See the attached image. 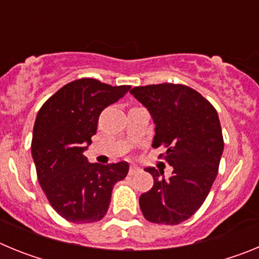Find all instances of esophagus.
Returning <instances> with one entry per match:
<instances>
[{"label": "esophagus", "mask_w": 259, "mask_h": 259, "mask_svg": "<svg viewBox=\"0 0 259 259\" xmlns=\"http://www.w3.org/2000/svg\"><path fill=\"white\" fill-rule=\"evenodd\" d=\"M139 171H140V168H139V167L137 166H131L130 167V175H135V174L136 172H139Z\"/></svg>", "instance_id": "34e87169"}]
</instances>
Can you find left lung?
<instances>
[{
    "label": "left lung",
    "mask_w": 259,
    "mask_h": 259,
    "mask_svg": "<svg viewBox=\"0 0 259 259\" xmlns=\"http://www.w3.org/2000/svg\"><path fill=\"white\" fill-rule=\"evenodd\" d=\"M130 93L152 115L153 148L166 146L164 159L174 168L164 179L163 171L146 167L154 184L140 196V209L153 223L179 224L200 209L218 174L224 148L218 113L183 84L135 87Z\"/></svg>",
    "instance_id": "obj_1"
}]
</instances>
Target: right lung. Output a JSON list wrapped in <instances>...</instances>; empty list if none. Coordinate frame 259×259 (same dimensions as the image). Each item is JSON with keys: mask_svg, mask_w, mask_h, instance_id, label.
I'll use <instances>...</instances> for the list:
<instances>
[{"mask_svg": "<svg viewBox=\"0 0 259 259\" xmlns=\"http://www.w3.org/2000/svg\"><path fill=\"white\" fill-rule=\"evenodd\" d=\"M130 88L89 77L79 79L62 87L38 110L32 158L45 196L66 221H101L109 209L114 184L127 176V162L91 163L83 153L92 144L102 110Z\"/></svg>", "mask_w": 259, "mask_h": 259, "instance_id": "obj_1", "label": "right lung"}]
</instances>
